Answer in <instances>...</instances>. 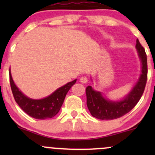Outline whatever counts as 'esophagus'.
Listing matches in <instances>:
<instances>
[{"label": "esophagus", "instance_id": "1", "mask_svg": "<svg viewBox=\"0 0 155 155\" xmlns=\"http://www.w3.org/2000/svg\"><path fill=\"white\" fill-rule=\"evenodd\" d=\"M88 79L86 77V76H82V77L80 78V82L82 84H86L87 83Z\"/></svg>", "mask_w": 155, "mask_h": 155}]
</instances>
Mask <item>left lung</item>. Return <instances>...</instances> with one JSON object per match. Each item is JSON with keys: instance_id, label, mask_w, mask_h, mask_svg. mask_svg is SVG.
<instances>
[{"instance_id": "1", "label": "left lung", "mask_w": 155, "mask_h": 155, "mask_svg": "<svg viewBox=\"0 0 155 155\" xmlns=\"http://www.w3.org/2000/svg\"><path fill=\"white\" fill-rule=\"evenodd\" d=\"M136 49L141 62V74L139 79L123 100L112 101L105 98L101 92L94 90L91 86L86 88L87 105L92 117L99 120H111L124 116L133 109L143 95L147 81V58L144 48L136 40Z\"/></svg>"}]
</instances>
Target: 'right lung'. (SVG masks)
Returning <instances> with one entry per match:
<instances>
[{
    "label": "right lung",
    "mask_w": 155,
    "mask_h": 155,
    "mask_svg": "<svg viewBox=\"0 0 155 155\" xmlns=\"http://www.w3.org/2000/svg\"><path fill=\"white\" fill-rule=\"evenodd\" d=\"M9 80L12 93L17 104L27 114L38 120H46L54 117L59 112L67 92L76 81L75 79L67 83L47 97L34 100L28 97L19 90L12 79L10 70Z\"/></svg>",
    "instance_id": "1"
}]
</instances>
